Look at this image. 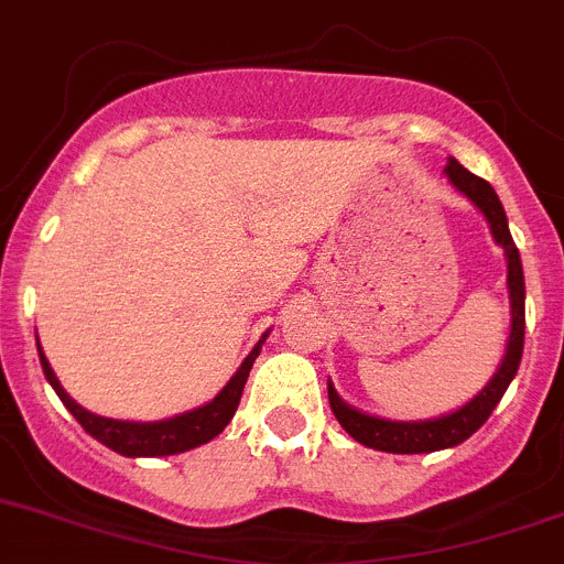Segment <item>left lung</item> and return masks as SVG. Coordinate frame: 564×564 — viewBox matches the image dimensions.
Listing matches in <instances>:
<instances>
[{
	"instance_id": "8db88e82",
	"label": "left lung",
	"mask_w": 564,
	"mask_h": 564,
	"mask_svg": "<svg viewBox=\"0 0 564 564\" xmlns=\"http://www.w3.org/2000/svg\"><path fill=\"white\" fill-rule=\"evenodd\" d=\"M446 176L452 180V185L459 193L474 202L481 210V216L490 224V232L496 238V243L501 246L503 254H507V288H509V307H512V329H509L507 340V354H503L501 366L492 373L490 382L479 390V395L468 401V404L459 406L457 412H448V415L429 417V421H388V417L366 415V412L354 410L346 401L337 395V390L332 388V382L326 384L329 390V406L335 412L337 423L351 434L357 443L368 448H377V452H390V454H429L440 452V448H454L459 443L470 437L481 423L490 417V412L496 410V404L501 401V395L507 393L509 382L514 379L520 366V357H523V332H527V282H523V265H520V251L514 246L512 235H509L507 213L501 207V198L496 196L490 182H485L481 176L470 174L468 169L457 163V160H448Z\"/></svg>"
}]
</instances>
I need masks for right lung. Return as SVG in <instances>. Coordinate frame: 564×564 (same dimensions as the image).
Here are the masks:
<instances>
[{
  "label": "right lung",
  "mask_w": 564,
  "mask_h": 564,
  "mask_svg": "<svg viewBox=\"0 0 564 564\" xmlns=\"http://www.w3.org/2000/svg\"><path fill=\"white\" fill-rule=\"evenodd\" d=\"M268 332L262 335V340L251 348L249 357L243 359V366L235 371V377L224 384L221 393L213 401H207L205 406H196L191 412H182V415L165 417V421H152V423H138V421H116V417H101L88 412L85 406H79L72 395L63 390L61 379L52 371L50 359L41 351V343H37V357H41V368H44L46 382L55 388V393L61 395V401L66 404V410L72 412L79 421V426L96 437L101 446L112 448V452L124 454V457H171V454L191 452V448L202 446V443H210L213 437L227 429V423L232 421L235 410L240 404V395H243L246 379H249L251 366H254L257 354H260L262 343H265Z\"/></svg>",
  "instance_id": "right-lung-1"
}]
</instances>
